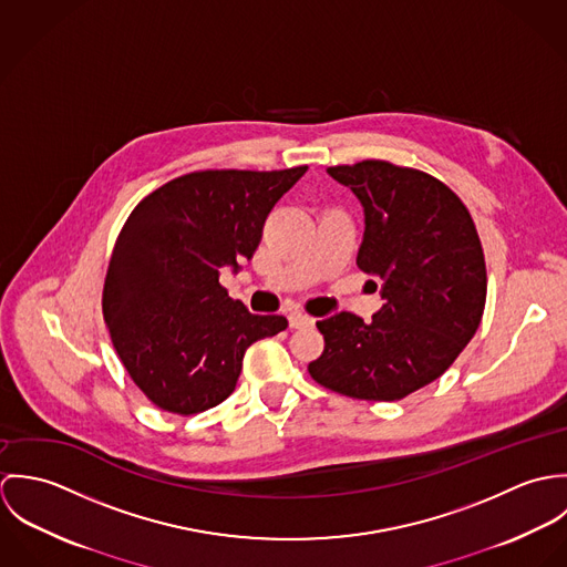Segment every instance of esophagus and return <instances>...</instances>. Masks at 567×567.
<instances>
[{"instance_id": "esophagus-1", "label": "esophagus", "mask_w": 567, "mask_h": 567, "mask_svg": "<svg viewBox=\"0 0 567 567\" xmlns=\"http://www.w3.org/2000/svg\"><path fill=\"white\" fill-rule=\"evenodd\" d=\"M288 321H290L292 329H301V327H312V324H315V319L308 317V315H303V312H290Z\"/></svg>"}]
</instances>
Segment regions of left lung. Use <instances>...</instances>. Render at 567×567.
Returning <instances> with one entry per match:
<instances>
[{"label":"left lung","instance_id":"8db88e82","mask_svg":"<svg viewBox=\"0 0 567 567\" xmlns=\"http://www.w3.org/2000/svg\"><path fill=\"white\" fill-rule=\"evenodd\" d=\"M327 172L364 207L355 264L382 281L384 306L369 323L351 312L319 321L323 353L308 373L353 400L398 402L441 378L474 338L486 301L483 244L463 200L427 172L382 159Z\"/></svg>","mask_w":567,"mask_h":567}]
</instances>
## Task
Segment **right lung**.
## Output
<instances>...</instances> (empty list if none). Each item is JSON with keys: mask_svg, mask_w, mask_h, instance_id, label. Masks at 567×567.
<instances>
[{"mask_svg": "<svg viewBox=\"0 0 567 567\" xmlns=\"http://www.w3.org/2000/svg\"><path fill=\"white\" fill-rule=\"evenodd\" d=\"M306 169H196L151 192L126 218L102 312L124 369L157 408L189 416L225 402L244 351L288 327L234 301L220 268L252 257L270 209Z\"/></svg>", "mask_w": 567, "mask_h": 567, "instance_id": "obj_1", "label": "right lung"}]
</instances>
